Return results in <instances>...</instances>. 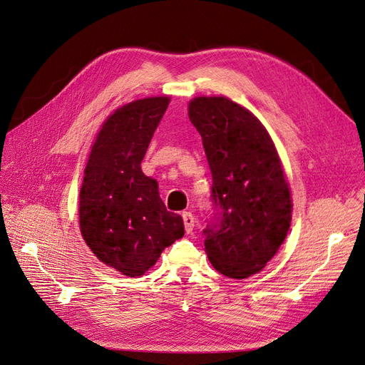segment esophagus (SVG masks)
Listing matches in <instances>:
<instances>
[{
	"label": "esophagus",
	"instance_id": "esophagus-1",
	"mask_svg": "<svg viewBox=\"0 0 365 365\" xmlns=\"http://www.w3.org/2000/svg\"><path fill=\"white\" fill-rule=\"evenodd\" d=\"M182 220H184V228L185 233L190 235L193 233V227H195V216L190 212H184L182 213Z\"/></svg>",
	"mask_w": 365,
	"mask_h": 365
}]
</instances>
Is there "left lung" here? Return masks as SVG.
Returning a JSON list of instances; mask_svg holds the SVG:
<instances>
[{"label": "left lung", "mask_w": 365, "mask_h": 365, "mask_svg": "<svg viewBox=\"0 0 365 365\" xmlns=\"http://www.w3.org/2000/svg\"><path fill=\"white\" fill-rule=\"evenodd\" d=\"M189 117L212 170L213 213L205 252L230 279L267 267L291 225V192L268 130L227 97H195Z\"/></svg>", "instance_id": "obj_1"}]
</instances>
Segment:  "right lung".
<instances>
[{
	"mask_svg": "<svg viewBox=\"0 0 365 365\" xmlns=\"http://www.w3.org/2000/svg\"><path fill=\"white\" fill-rule=\"evenodd\" d=\"M169 97L115 109L98 132L81 187L79 224L96 257L128 277L143 275L184 236L180 215L163 204L158 184L141 172Z\"/></svg>",
	"mask_w": 365,
	"mask_h": 365,
	"instance_id": "right-lung-1",
	"label": "right lung"
}]
</instances>
